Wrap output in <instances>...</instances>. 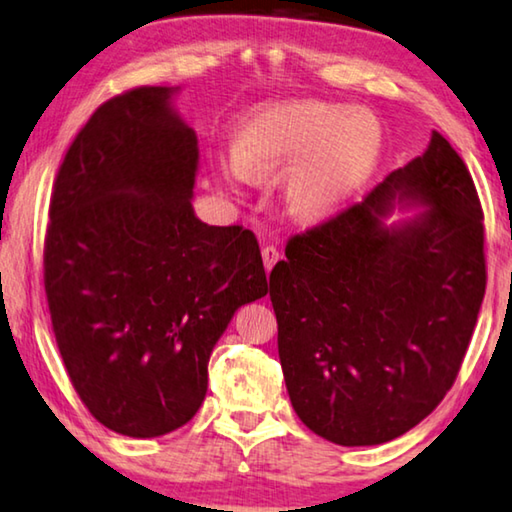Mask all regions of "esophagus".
<instances>
[{
  "mask_svg": "<svg viewBox=\"0 0 512 512\" xmlns=\"http://www.w3.org/2000/svg\"><path fill=\"white\" fill-rule=\"evenodd\" d=\"M262 259H264L266 271H271L273 266H275V262H278V259H280V250L275 248V246H264L262 248Z\"/></svg>",
  "mask_w": 512,
  "mask_h": 512,
  "instance_id": "1",
  "label": "esophagus"
}]
</instances>
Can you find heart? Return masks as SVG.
<instances>
[{
  "label": "heart",
  "mask_w": 512,
  "mask_h": 512,
  "mask_svg": "<svg viewBox=\"0 0 512 512\" xmlns=\"http://www.w3.org/2000/svg\"><path fill=\"white\" fill-rule=\"evenodd\" d=\"M378 150L380 127L364 113L326 102H285L246 120L223 173L243 182L294 164L287 173L291 212L314 221L367 177Z\"/></svg>",
  "instance_id": "1"
}]
</instances>
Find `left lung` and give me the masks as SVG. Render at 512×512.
Wrapping results in <instances>:
<instances>
[{"mask_svg": "<svg viewBox=\"0 0 512 512\" xmlns=\"http://www.w3.org/2000/svg\"><path fill=\"white\" fill-rule=\"evenodd\" d=\"M420 221L379 225L395 193ZM483 209L440 132L362 202L294 234L271 271L278 353L300 421L342 446L383 444L431 415L453 387L481 310Z\"/></svg>", "mask_w": 512, "mask_h": 512, "instance_id": "1", "label": "left lung"}]
</instances>
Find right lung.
<instances>
[{"instance_id": "1", "label": "right lung", "mask_w": 512, "mask_h": 512, "mask_svg": "<svg viewBox=\"0 0 512 512\" xmlns=\"http://www.w3.org/2000/svg\"><path fill=\"white\" fill-rule=\"evenodd\" d=\"M170 93L136 86L95 109L61 161L45 234V296L70 383L127 437L196 415L218 337L269 291L255 234L193 214L198 141Z\"/></svg>"}]
</instances>
